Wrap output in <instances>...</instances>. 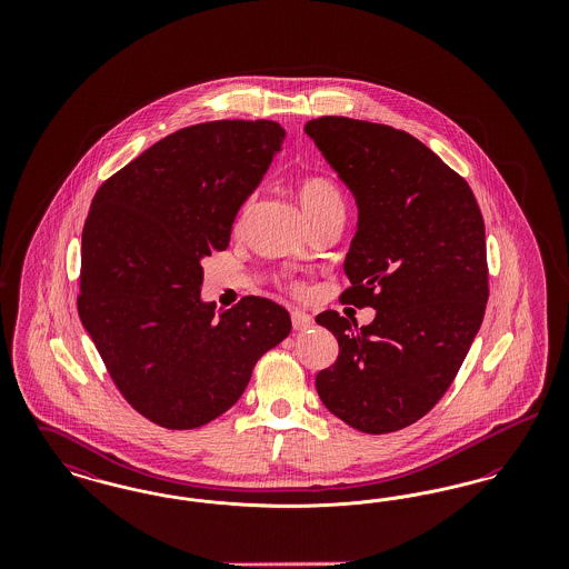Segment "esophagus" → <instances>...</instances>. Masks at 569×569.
<instances>
[{"label": "esophagus", "mask_w": 569, "mask_h": 569, "mask_svg": "<svg viewBox=\"0 0 569 569\" xmlns=\"http://www.w3.org/2000/svg\"><path fill=\"white\" fill-rule=\"evenodd\" d=\"M292 326H295L297 330H307V328L313 326V318H311L309 313H305V311L295 309V311H292Z\"/></svg>", "instance_id": "obj_1"}]
</instances>
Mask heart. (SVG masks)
Returning <instances> with one entry per match:
<instances>
[{
  "label": "heart",
  "instance_id": "obj_1",
  "mask_svg": "<svg viewBox=\"0 0 569 569\" xmlns=\"http://www.w3.org/2000/svg\"><path fill=\"white\" fill-rule=\"evenodd\" d=\"M298 200L311 223L325 221L330 217H346V198L339 186L326 177V174H309L298 183ZM253 198H249L241 207V213L237 217V228L243 226L247 211L251 207Z\"/></svg>",
  "mask_w": 569,
  "mask_h": 569
}]
</instances>
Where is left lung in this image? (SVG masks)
<instances>
[{
	"label": "left lung",
	"instance_id": "8db88e82",
	"mask_svg": "<svg viewBox=\"0 0 569 569\" xmlns=\"http://www.w3.org/2000/svg\"><path fill=\"white\" fill-rule=\"evenodd\" d=\"M305 132L358 204L341 300L376 309L369 326L337 311L316 318L339 341L316 388L346 425L392 433L437 406L480 330L485 219L467 181L403 130L320 117Z\"/></svg>",
	"mask_w": 569,
	"mask_h": 569
}]
</instances>
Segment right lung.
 I'll use <instances>...</instances> for the list:
<instances>
[{
    "label": "right lung",
    "instance_id": "obj_1",
    "mask_svg": "<svg viewBox=\"0 0 569 569\" xmlns=\"http://www.w3.org/2000/svg\"><path fill=\"white\" fill-rule=\"evenodd\" d=\"M283 138L267 119L190 126L93 196L79 316L123 399L163 429H198L228 411L260 356L292 330L269 298L244 297L221 313L200 298L202 260L230 243Z\"/></svg>",
    "mask_w": 569,
    "mask_h": 569
}]
</instances>
